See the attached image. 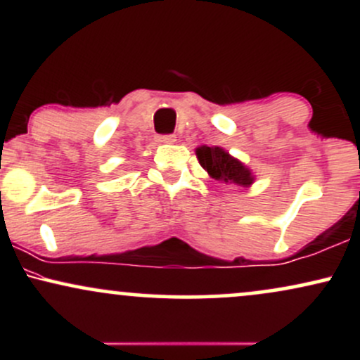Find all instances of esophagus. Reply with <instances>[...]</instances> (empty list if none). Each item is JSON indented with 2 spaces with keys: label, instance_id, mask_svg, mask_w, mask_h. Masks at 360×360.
Returning a JSON list of instances; mask_svg holds the SVG:
<instances>
[{
  "label": "esophagus",
  "instance_id": "esophagus-1",
  "mask_svg": "<svg viewBox=\"0 0 360 360\" xmlns=\"http://www.w3.org/2000/svg\"><path fill=\"white\" fill-rule=\"evenodd\" d=\"M157 142L159 143H174L176 135H160V137H157Z\"/></svg>",
  "mask_w": 360,
  "mask_h": 360
}]
</instances>
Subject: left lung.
<instances>
[{"mask_svg": "<svg viewBox=\"0 0 360 360\" xmlns=\"http://www.w3.org/2000/svg\"><path fill=\"white\" fill-rule=\"evenodd\" d=\"M196 157L201 167L214 181H221L225 184H237L242 188H250L254 184V172L240 160L230 155L223 147L201 146L196 148Z\"/></svg>", "mask_w": 360, "mask_h": 360, "instance_id": "1", "label": "left lung"}]
</instances>
